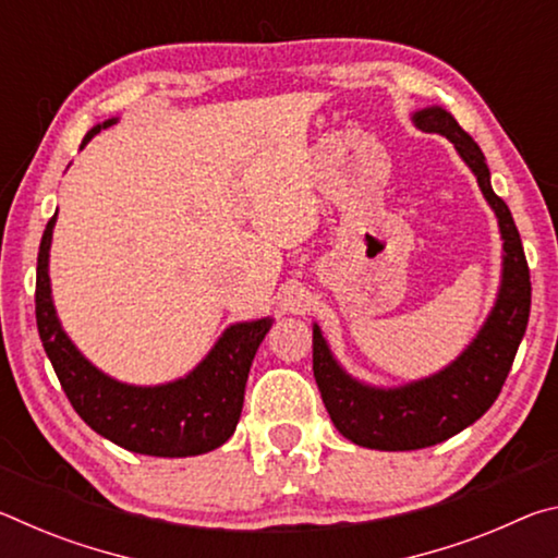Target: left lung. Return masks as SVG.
<instances>
[{"instance_id": "1", "label": "left lung", "mask_w": 558, "mask_h": 558, "mask_svg": "<svg viewBox=\"0 0 558 558\" xmlns=\"http://www.w3.org/2000/svg\"><path fill=\"white\" fill-rule=\"evenodd\" d=\"M413 122L423 132L448 137L462 162L477 177L505 241L502 282L493 313L465 352L428 379L396 389H379L349 376L329 352L323 329L313 327V372L329 418L347 440L372 450L428 448L472 426L502 391L532 307V282L522 239L507 204L493 192L483 149L448 110L438 106L413 112Z\"/></svg>"}]
</instances>
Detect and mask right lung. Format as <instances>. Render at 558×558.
I'll return each mask as SVG.
<instances>
[{"label": "right lung", "instance_id": "obj_1", "mask_svg": "<svg viewBox=\"0 0 558 558\" xmlns=\"http://www.w3.org/2000/svg\"><path fill=\"white\" fill-rule=\"evenodd\" d=\"M112 122L116 118L88 130L81 149ZM53 226L56 214L46 223L36 260V327L75 413L102 438L140 456L186 458L223 446L241 418L253 356L272 319L231 325L184 379L159 386L110 379L75 349L56 317L49 280Z\"/></svg>", "mask_w": 558, "mask_h": 558}]
</instances>
